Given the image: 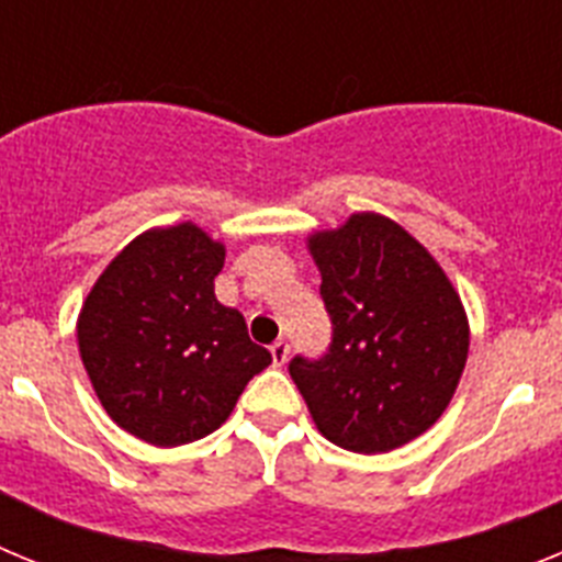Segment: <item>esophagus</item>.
I'll return each instance as SVG.
<instances>
[{
    "label": "esophagus",
    "instance_id": "1",
    "mask_svg": "<svg viewBox=\"0 0 562 562\" xmlns=\"http://www.w3.org/2000/svg\"><path fill=\"white\" fill-rule=\"evenodd\" d=\"M270 351H272V366H284L286 357H290V342L276 340L270 346Z\"/></svg>",
    "mask_w": 562,
    "mask_h": 562
}]
</instances>
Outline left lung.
<instances>
[{
	"instance_id": "obj_1",
	"label": "left lung",
	"mask_w": 562,
	"mask_h": 562,
	"mask_svg": "<svg viewBox=\"0 0 562 562\" xmlns=\"http://www.w3.org/2000/svg\"><path fill=\"white\" fill-rule=\"evenodd\" d=\"M331 342L290 374L317 430L351 453H389L434 425L464 371L470 329L459 292L396 222L355 213L315 233Z\"/></svg>"
}]
</instances>
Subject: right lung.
I'll return each mask as SVG.
<instances>
[{"label": "right lung", "instance_id": "right-lung-1", "mask_svg": "<svg viewBox=\"0 0 562 562\" xmlns=\"http://www.w3.org/2000/svg\"><path fill=\"white\" fill-rule=\"evenodd\" d=\"M225 247L186 225L157 227L114 256L83 301L78 349L98 400L123 430L157 448L213 434L272 355L213 278Z\"/></svg>", "mask_w": 562, "mask_h": 562}]
</instances>
